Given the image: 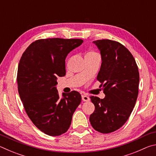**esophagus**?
Returning <instances> with one entry per match:
<instances>
[{"instance_id": "esophagus-1", "label": "esophagus", "mask_w": 156, "mask_h": 156, "mask_svg": "<svg viewBox=\"0 0 156 156\" xmlns=\"http://www.w3.org/2000/svg\"><path fill=\"white\" fill-rule=\"evenodd\" d=\"M82 100H83L84 102H88V101H89L90 98H89V96H86V95H83V96H82Z\"/></svg>"}]
</instances>
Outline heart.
<instances>
[{"mask_svg": "<svg viewBox=\"0 0 156 156\" xmlns=\"http://www.w3.org/2000/svg\"><path fill=\"white\" fill-rule=\"evenodd\" d=\"M97 54L96 53H95L94 51H90V52H88L87 54H86L85 56H93V55H96Z\"/></svg>", "mask_w": 156, "mask_h": 156, "instance_id": "heart-1", "label": "heart"}]
</instances>
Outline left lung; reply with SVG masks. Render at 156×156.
<instances>
[{
    "mask_svg": "<svg viewBox=\"0 0 156 156\" xmlns=\"http://www.w3.org/2000/svg\"><path fill=\"white\" fill-rule=\"evenodd\" d=\"M100 51L102 64L97 80L105 97L91 96L95 110L89 120L93 128L102 133L120 129L133 111L138 95V68L131 52L118 42L94 41Z\"/></svg>",
    "mask_w": 156,
    "mask_h": 156,
    "instance_id": "1",
    "label": "left lung"
}]
</instances>
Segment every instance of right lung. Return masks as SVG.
Instances as JSON below:
<instances>
[{"instance_id": "obj_1", "label": "right lung", "mask_w": 156, "mask_h": 156, "mask_svg": "<svg viewBox=\"0 0 156 156\" xmlns=\"http://www.w3.org/2000/svg\"><path fill=\"white\" fill-rule=\"evenodd\" d=\"M83 43L81 39L47 38L29 46L18 67V89L29 118L47 135L65 133L81 102L78 91L62 93L56 89L58 77L65 76L68 54Z\"/></svg>"}]
</instances>
